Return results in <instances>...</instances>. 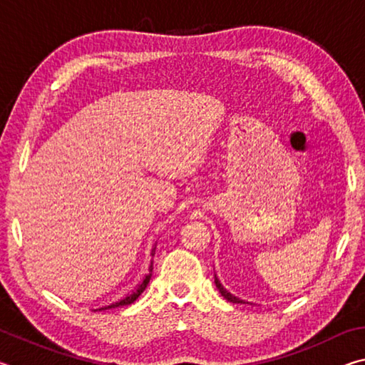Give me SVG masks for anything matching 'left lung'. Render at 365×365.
Wrapping results in <instances>:
<instances>
[{"label": "left lung", "instance_id": "8db88e82", "mask_svg": "<svg viewBox=\"0 0 365 365\" xmlns=\"http://www.w3.org/2000/svg\"><path fill=\"white\" fill-rule=\"evenodd\" d=\"M214 282H215V287H217V289H219V293L224 296V298L227 299V301H230V302H235V304H252L251 301H246V299H242V298H238V296H235V294H232L230 292H228V289L222 285L220 283V280H219V277L214 274Z\"/></svg>", "mask_w": 365, "mask_h": 365}]
</instances>
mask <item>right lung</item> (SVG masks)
I'll list each match as a JSON object with an SVG mask.
<instances>
[{"mask_svg":"<svg viewBox=\"0 0 365 365\" xmlns=\"http://www.w3.org/2000/svg\"><path fill=\"white\" fill-rule=\"evenodd\" d=\"M154 251H156V245H154V248L151 250V256H154ZM151 272H153V261H151V264H150V272H148V274L145 275V279L141 280V283L140 285L135 288V289H132L130 293L128 294H125L123 296V298H120V299H117V301H114V302H110V304H106V306H101V307H98V309H95V311H104V309H113V307H120V306H128V304H132V302H135L138 299V296L145 292L146 289V287H148V283H150V279H151Z\"/></svg>","mask_w":365,"mask_h":365,"instance_id":"add662e5","label":"right lung"}]
</instances>
